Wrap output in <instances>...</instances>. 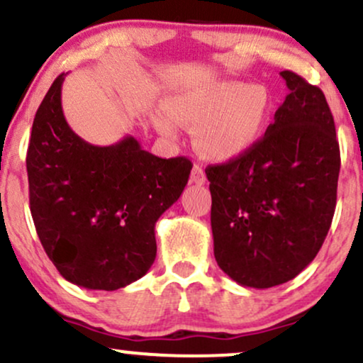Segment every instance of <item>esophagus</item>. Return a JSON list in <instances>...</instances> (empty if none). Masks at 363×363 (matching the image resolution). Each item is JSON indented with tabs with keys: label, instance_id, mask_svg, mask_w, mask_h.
<instances>
[{
	"label": "esophagus",
	"instance_id": "obj_1",
	"mask_svg": "<svg viewBox=\"0 0 363 363\" xmlns=\"http://www.w3.org/2000/svg\"><path fill=\"white\" fill-rule=\"evenodd\" d=\"M191 182H194V184L198 186H203L204 182H206V174H204V170L199 167V165H194L193 167V172H191Z\"/></svg>",
	"mask_w": 363,
	"mask_h": 363
}]
</instances>
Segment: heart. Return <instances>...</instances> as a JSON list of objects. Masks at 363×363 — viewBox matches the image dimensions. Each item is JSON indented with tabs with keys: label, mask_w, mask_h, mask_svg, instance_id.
Returning a JSON list of instances; mask_svg holds the SVG:
<instances>
[{
	"label": "heart",
	"mask_w": 363,
	"mask_h": 363,
	"mask_svg": "<svg viewBox=\"0 0 363 363\" xmlns=\"http://www.w3.org/2000/svg\"><path fill=\"white\" fill-rule=\"evenodd\" d=\"M155 126L176 138L179 123L194 128V147L215 162H233L255 148L267 130L274 99L262 84L213 81L174 94Z\"/></svg>",
	"instance_id": "b5f03b06"
}]
</instances>
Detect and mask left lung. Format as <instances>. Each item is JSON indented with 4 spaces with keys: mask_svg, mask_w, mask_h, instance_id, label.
<instances>
[{
    "mask_svg": "<svg viewBox=\"0 0 363 363\" xmlns=\"http://www.w3.org/2000/svg\"><path fill=\"white\" fill-rule=\"evenodd\" d=\"M289 94L242 159L208 165L215 259L240 286L269 289L311 264L336 206L340 147L320 87L282 71Z\"/></svg>",
    "mask_w": 363,
    "mask_h": 363,
    "instance_id": "left-lung-1",
    "label": "left lung"
}]
</instances>
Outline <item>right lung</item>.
<instances>
[{
	"label": "right lung",
	"instance_id": "1",
	"mask_svg": "<svg viewBox=\"0 0 363 363\" xmlns=\"http://www.w3.org/2000/svg\"><path fill=\"white\" fill-rule=\"evenodd\" d=\"M54 81L35 115L27 152L30 211L52 264L65 281L116 291L148 272L155 223L182 194L191 164L160 159L133 137L91 145L64 118Z\"/></svg>",
	"mask_w": 363,
	"mask_h": 363
}]
</instances>
